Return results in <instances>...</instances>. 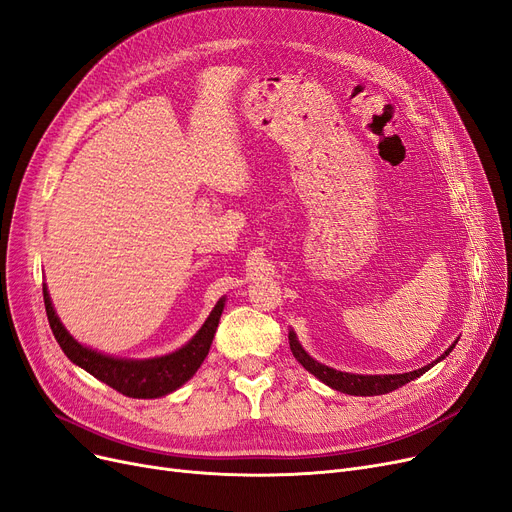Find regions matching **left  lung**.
I'll return each mask as SVG.
<instances>
[{"label":"left lung","mask_w":512,"mask_h":512,"mask_svg":"<svg viewBox=\"0 0 512 512\" xmlns=\"http://www.w3.org/2000/svg\"><path fill=\"white\" fill-rule=\"evenodd\" d=\"M288 343H291V351L297 358V362L314 376H318V379L322 383H326L328 387L337 389L341 393H347V395H383V393H389V391H395L402 385L418 379L420 374H425L431 366H435L439 360L446 358V355H450V351L454 349V345L441 355V358H437L433 364L425 366V368H418L414 372H404V374H349V372H341V370H335V368H328L320 362H316L314 358H309V355L303 351V347L299 345L295 332H288Z\"/></svg>","instance_id":"obj_1"}]
</instances>
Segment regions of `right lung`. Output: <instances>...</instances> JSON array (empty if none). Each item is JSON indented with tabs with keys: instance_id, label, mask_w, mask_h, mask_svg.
Segmentation results:
<instances>
[{
	"instance_id": "add662e5",
	"label": "right lung",
	"mask_w": 512,
	"mask_h": 512,
	"mask_svg": "<svg viewBox=\"0 0 512 512\" xmlns=\"http://www.w3.org/2000/svg\"><path fill=\"white\" fill-rule=\"evenodd\" d=\"M43 303H46L50 328L58 345L66 353V358L90 372L92 376H96L98 381L106 383L108 387L136 399H154L182 387L205 362L221 318V311H224V299H219L207 322L194 335V339L182 349H177L175 353L152 360H119L79 345L69 332H66L52 307L46 286H43Z\"/></svg>"
}]
</instances>
